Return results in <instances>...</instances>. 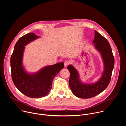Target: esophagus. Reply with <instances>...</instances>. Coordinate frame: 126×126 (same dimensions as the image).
I'll use <instances>...</instances> for the list:
<instances>
[{"instance_id": "obj_1", "label": "esophagus", "mask_w": 126, "mask_h": 126, "mask_svg": "<svg viewBox=\"0 0 126 126\" xmlns=\"http://www.w3.org/2000/svg\"><path fill=\"white\" fill-rule=\"evenodd\" d=\"M70 62L69 61H68V60L65 61L64 62V66H65V67H67L68 65L70 64Z\"/></svg>"}]
</instances>
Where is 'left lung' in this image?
Segmentation results:
<instances>
[{"mask_svg":"<svg viewBox=\"0 0 126 126\" xmlns=\"http://www.w3.org/2000/svg\"><path fill=\"white\" fill-rule=\"evenodd\" d=\"M93 43L100 52L104 65L102 77L97 82L90 84L82 83L79 80V73L75 68L71 65L67 67L70 73L69 82L70 88L73 94L80 98H90L99 94L108 87L111 78L115 61L109 42L95 30Z\"/></svg>","mask_w":126,"mask_h":126,"instance_id":"1","label":"left lung"}]
</instances>
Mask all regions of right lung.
Returning a JSON list of instances; mask_svg holds the SVG:
<instances>
[{
    "mask_svg": "<svg viewBox=\"0 0 126 126\" xmlns=\"http://www.w3.org/2000/svg\"><path fill=\"white\" fill-rule=\"evenodd\" d=\"M38 37L34 33L23 36L15 44L10 58L11 77L15 86L24 95L32 98L46 96L52 88L54 78L64 67L61 62L46 66L36 73L26 72L22 66L24 46Z\"/></svg>",
    "mask_w": 126,
    "mask_h": 126,
    "instance_id": "right-lung-1",
    "label": "right lung"
}]
</instances>
